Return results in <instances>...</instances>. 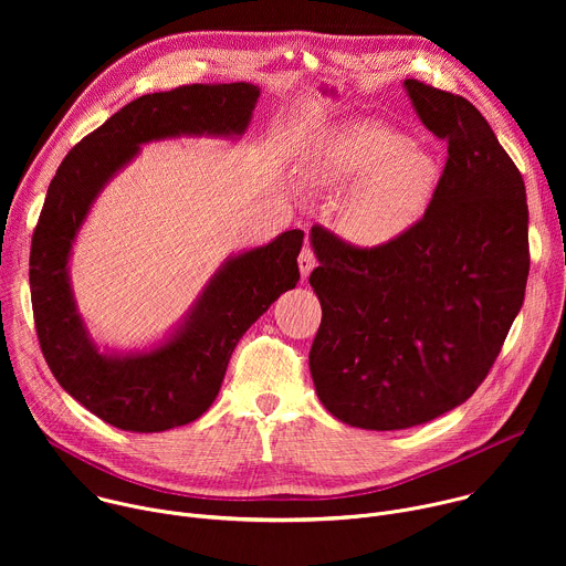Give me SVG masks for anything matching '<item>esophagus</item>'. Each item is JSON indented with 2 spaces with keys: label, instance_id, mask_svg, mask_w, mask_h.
<instances>
[{
  "label": "esophagus",
  "instance_id": "esophagus-1",
  "mask_svg": "<svg viewBox=\"0 0 566 566\" xmlns=\"http://www.w3.org/2000/svg\"><path fill=\"white\" fill-rule=\"evenodd\" d=\"M315 264H317V260H315L313 249H311V247H304L302 253H300V258H297V266H300L302 277H308V273L315 269Z\"/></svg>",
  "mask_w": 566,
  "mask_h": 566
}]
</instances>
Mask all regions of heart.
Wrapping results in <instances>:
<instances>
[{"mask_svg":"<svg viewBox=\"0 0 566 566\" xmlns=\"http://www.w3.org/2000/svg\"><path fill=\"white\" fill-rule=\"evenodd\" d=\"M317 190H345L340 221L363 244H382L408 230L437 186L434 158L378 123L349 125L322 143L304 166Z\"/></svg>","mask_w":566,"mask_h":566,"instance_id":"b5f03b06","label":"heart"}]
</instances>
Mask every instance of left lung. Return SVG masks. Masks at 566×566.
<instances>
[{"mask_svg": "<svg viewBox=\"0 0 566 566\" xmlns=\"http://www.w3.org/2000/svg\"><path fill=\"white\" fill-rule=\"evenodd\" d=\"M423 125L448 143L426 214L374 249L313 226L322 322L308 352L317 398L363 430H406L489 376L524 302L526 188L479 109L406 80Z\"/></svg>", "mask_w": 566, "mask_h": 566, "instance_id": "obj_1", "label": "left lung"}]
</instances>
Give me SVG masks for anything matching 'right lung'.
Returning a JSON list of instances; mask_svg holds the SVG:
<instances>
[{
	"instance_id": "1",
	"label": "right lung",
	"mask_w": 566,
	"mask_h": 566,
	"mask_svg": "<svg viewBox=\"0 0 566 566\" xmlns=\"http://www.w3.org/2000/svg\"><path fill=\"white\" fill-rule=\"evenodd\" d=\"M260 90L249 83L186 85L147 94L80 140L60 164L33 230L31 302L40 349L55 380L92 415L129 432H164L199 419L219 394L239 338L300 280L302 230L223 262L184 325L143 354H103L75 311L69 255L94 199L138 154L172 136H241Z\"/></svg>"
}]
</instances>
